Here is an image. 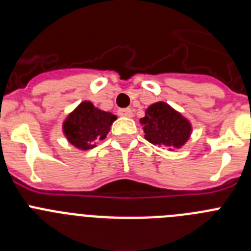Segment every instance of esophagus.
Returning a JSON list of instances; mask_svg holds the SVG:
<instances>
[{
    "instance_id": "esophagus-1",
    "label": "esophagus",
    "mask_w": 251,
    "mask_h": 251,
    "mask_svg": "<svg viewBox=\"0 0 251 251\" xmlns=\"http://www.w3.org/2000/svg\"><path fill=\"white\" fill-rule=\"evenodd\" d=\"M118 114L121 115V117H132L133 115V110L130 109V108H122V109L118 110Z\"/></svg>"
}]
</instances>
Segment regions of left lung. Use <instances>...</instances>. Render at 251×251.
<instances>
[{"instance_id": "1", "label": "left lung", "mask_w": 251, "mask_h": 251, "mask_svg": "<svg viewBox=\"0 0 251 251\" xmlns=\"http://www.w3.org/2000/svg\"><path fill=\"white\" fill-rule=\"evenodd\" d=\"M139 123L143 126L145 137L152 145L181 148L191 134V124L167 103L158 101L148 106L146 117Z\"/></svg>"}]
</instances>
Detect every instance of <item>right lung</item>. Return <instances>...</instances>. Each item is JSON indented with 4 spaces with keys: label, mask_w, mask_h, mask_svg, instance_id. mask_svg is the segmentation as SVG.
Returning a JSON list of instances; mask_svg holds the SVG:
<instances>
[{
    "label": "right lung",
    "mask_w": 251,
    "mask_h": 251,
    "mask_svg": "<svg viewBox=\"0 0 251 251\" xmlns=\"http://www.w3.org/2000/svg\"><path fill=\"white\" fill-rule=\"evenodd\" d=\"M115 119V115L95 108L92 101H83L64 122V134L75 147L90 150L95 141L105 138Z\"/></svg>",
    "instance_id": "right-lung-1"
}]
</instances>
